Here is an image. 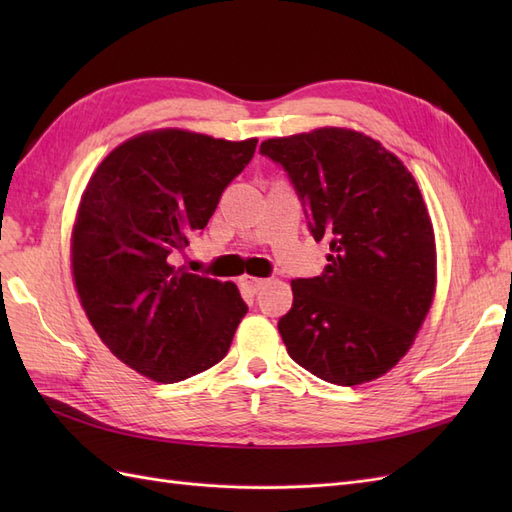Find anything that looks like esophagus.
Wrapping results in <instances>:
<instances>
[{"label":"esophagus","mask_w":512,"mask_h":512,"mask_svg":"<svg viewBox=\"0 0 512 512\" xmlns=\"http://www.w3.org/2000/svg\"><path fill=\"white\" fill-rule=\"evenodd\" d=\"M241 284L250 290V292H258L262 286H265L267 282L260 280V277H252V275H243L241 277Z\"/></svg>","instance_id":"obj_1"}]
</instances>
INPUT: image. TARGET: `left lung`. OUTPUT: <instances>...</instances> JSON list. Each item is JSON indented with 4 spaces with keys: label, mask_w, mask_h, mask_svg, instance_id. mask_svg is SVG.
Wrapping results in <instances>:
<instances>
[{
    "label": "left lung",
    "mask_w": 512,
    "mask_h": 512,
    "mask_svg": "<svg viewBox=\"0 0 512 512\" xmlns=\"http://www.w3.org/2000/svg\"><path fill=\"white\" fill-rule=\"evenodd\" d=\"M309 232L327 239L322 275L292 282L277 329L294 363L339 386L386 374L414 342L436 288V243L421 190L391 151L365 134L320 128L269 138Z\"/></svg>",
    "instance_id": "left-lung-1"
}]
</instances>
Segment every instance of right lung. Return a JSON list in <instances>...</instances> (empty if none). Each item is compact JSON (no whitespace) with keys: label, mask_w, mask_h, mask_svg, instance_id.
I'll use <instances>...</instances> for the list:
<instances>
[{"label":"right lung","mask_w":512,"mask_h":512,"mask_svg":"<svg viewBox=\"0 0 512 512\" xmlns=\"http://www.w3.org/2000/svg\"><path fill=\"white\" fill-rule=\"evenodd\" d=\"M256 143L147 132L91 175L72 230L74 284L102 342L138 374L173 384L226 356L247 314L237 286L170 258L207 226Z\"/></svg>","instance_id":"obj_1"}]
</instances>
